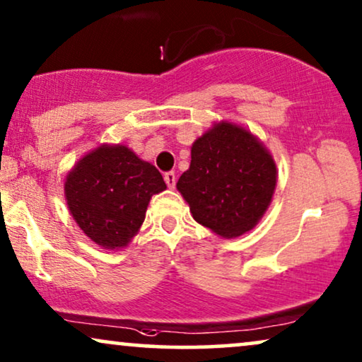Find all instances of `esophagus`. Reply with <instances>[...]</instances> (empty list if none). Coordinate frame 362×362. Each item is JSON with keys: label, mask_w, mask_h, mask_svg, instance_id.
Returning a JSON list of instances; mask_svg holds the SVG:
<instances>
[{"label": "esophagus", "mask_w": 362, "mask_h": 362, "mask_svg": "<svg viewBox=\"0 0 362 362\" xmlns=\"http://www.w3.org/2000/svg\"><path fill=\"white\" fill-rule=\"evenodd\" d=\"M163 180H165V184L168 189H175V173L173 172H167L165 175H163Z\"/></svg>", "instance_id": "1"}]
</instances>
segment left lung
<instances>
[{"label": "left lung", "instance_id": "obj_1", "mask_svg": "<svg viewBox=\"0 0 362 362\" xmlns=\"http://www.w3.org/2000/svg\"><path fill=\"white\" fill-rule=\"evenodd\" d=\"M278 170L264 144L242 125L220 120L192 144L177 190L195 221L221 238L253 230L272 204Z\"/></svg>", "mask_w": 362, "mask_h": 362}]
</instances>
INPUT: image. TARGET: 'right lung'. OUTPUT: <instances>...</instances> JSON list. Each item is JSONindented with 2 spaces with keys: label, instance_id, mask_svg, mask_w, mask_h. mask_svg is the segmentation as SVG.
<instances>
[{
  "label": "right lung",
  "instance_id": "add662e5",
  "mask_svg": "<svg viewBox=\"0 0 362 362\" xmlns=\"http://www.w3.org/2000/svg\"><path fill=\"white\" fill-rule=\"evenodd\" d=\"M165 189L152 163L127 146L103 144L71 168L64 197L86 237L104 250H120L137 235L152 195Z\"/></svg>",
  "mask_w": 362,
  "mask_h": 362
}]
</instances>
